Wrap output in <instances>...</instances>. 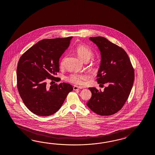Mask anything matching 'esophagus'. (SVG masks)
Returning a JSON list of instances; mask_svg holds the SVG:
<instances>
[{
  "instance_id": "obj_1",
  "label": "esophagus",
  "mask_w": 155,
  "mask_h": 155,
  "mask_svg": "<svg viewBox=\"0 0 155 155\" xmlns=\"http://www.w3.org/2000/svg\"><path fill=\"white\" fill-rule=\"evenodd\" d=\"M83 89L82 87H81V86H74L73 87V89L74 90H77L82 89Z\"/></svg>"
}]
</instances>
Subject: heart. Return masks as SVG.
<instances>
[{
  "label": "heart",
  "instance_id": "obj_1",
  "mask_svg": "<svg viewBox=\"0 0 155 155\" xmlns=\"http://www.w3.org/2000/svg\"><path fill=\"white\" fill-rule=\"evenodd\" d=\"M75 52L77 54V55L79 56L80 58L83 60L84 61L88 59L89 60L91 56L93 54L92 51L89 48L84 45H79L75 48ZM65 57L63 58V59L61 60L60 63V66H63L64 65V61H65ZM93 65H95V64L93 63ZM66 80L68 81L71 82L74 84H80L82 85L85 82L86 80V76L84 74L81 73H73L69 75L68 77H67Z\"/></svg>",
  "mask_w": 155,
  "mask_h": 155
}]
</instances>
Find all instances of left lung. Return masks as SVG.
<instances>
[{"label": "left lung", "mask_w": 155, "mask_h": 155, "mask_svg": "<svg viewBox=\"0 0 155 155\" xmlns=\"http://www.w3.org/2000/svg\"><path fill=\"white\" fill-rule=\"evenodd\" d=\"M98 47L101 61L97 81L107 86L103 91L89 87L92 96L89 108L102 116L111 115L119 111L130 94L134 81V70L127 53L106 38H90Z\"/></svg>", "instance_id": "8db88e82"}]
</instances>
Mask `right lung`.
I'll return each mask as SVG.
<instances>
[{
	"label": "right lung",
	"mask_w": 155,
	"mask_h": 155,
	"mask_svg": "<svg viewBox=\"0 0 155 155\" xmlns=\"http://www.w3.org/2000/svg\"><path fill=\"white\" fill-rule=\"evenodd\" d=\"M72 36L44 39L31 47L19 59L17 86L24 104L38 116L47 117L60 108L71 84L60 83L47 86V80L59 81V60L70 45Z\"/></svg>",
	"instance_id": "add662e5"
}]
</instances>
